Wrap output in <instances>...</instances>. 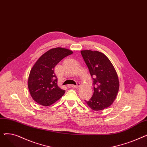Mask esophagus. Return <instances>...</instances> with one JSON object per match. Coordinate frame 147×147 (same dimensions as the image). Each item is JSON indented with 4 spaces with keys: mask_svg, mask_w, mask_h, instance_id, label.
Returning <instances> with one entry per match:
<instances>
[{
    "mask_svg": "<svg viewBox=\"0 0 147 147\" xmlns=\"http://www.w3.org/2000/svg\"><path fill=\"white\" fill-rule=\"evenodd\" d=\"M80 84L79 83H78L76 85H73V84H71V85H70V87L74 88H78L80 87Z\"/></svg>",
    "mask_w": 147,
    "mask_h": 147,
    "instance_id": "obj_1",
    "label": "esophagus"
}]
</instances>
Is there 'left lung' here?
Masks as SVG:
<instances>
[{"label": "left lung", "mask_w": 147, "mask_h": 147, "mask_svg": "<svg viewBox=\"0 0 147 147\" xmlns=\"http://www.w3.org/2000/svg\"><path fill=\"white\" fill-rule=\"evenodd\" d=\"M81 54L94 80V94L85 101L93 110H102L110 107L117 96L119 89L117 72L104 53L84 50Z\"/></svg>", "instance_id": "8db88e82"}]
</instances>
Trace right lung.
<instances>
[{
    "label": "right lung",
    "mask_w": 147,
    "mask_h": 147,
    "mask_svg": "<svg viewBox=\"0 0 147 147\" xmlns=\"http://www.w3.org/2000/svg\"><path fill=\"white\" fill-rule=\"evenodd\" d=\"M73 53L70 50L53 48L38 59L31 69L28 88L34 101L43 106L55 103L63 96L65 90L59 88L57 78L54 73V68L64 58Z\"/></svg>",
    "instance_id": "obj_1"
}]
</instances>
